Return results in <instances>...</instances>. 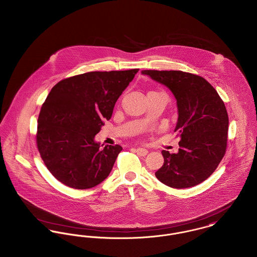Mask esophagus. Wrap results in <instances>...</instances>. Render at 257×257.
Returning a JSON list of instances; mask_svg holds the SVG:
<instances>
[{"instance_id":"34e87169","label":"esophagus","mask_w":257,"mask_h":257,"mask_svg":"<svg viewBox=\"0 0 257 257\" xmlns=\"http://www.w3.org/2000/svg\"><path fill=\"white\" fill-rule=\"evenodd\" d=\"M135 151L137 152V154L138 155H140V156H146L148 153H149V151L148 150H146V149H142V148H138L135 150Z\"/></svg>"}]
</instances>
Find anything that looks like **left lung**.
<instances>
[{"label": "left lung", "instance_id": "8db88e82", "mask_svg": "<svg viewBox=\"0 0 257 257\" xmlns=\"http://www.w3.org/2000/svg\"><path fill=\"white\" fill-rule=\"evenodd\" d=\"M165 85L177 100L175 132L178 153L162 151L164 164L156 178L173 188H188L206 181L222 160L227 147L228 114L218 93L202 76L181 71H142Z\"/></svg>", "mask_w": 257, "mask_h": 257}]
</instances>
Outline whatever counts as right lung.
Here are the masks:
<instances>
[{"instance_id":"right-lung-1","label":"right lung","mask_w":257,"mask_h":257,"mask_svg":"<svg viewBox=\"0 0 257 257\" xmlns=\"http://www.w3.org/2000/svg\"><path fill=\"white\" fill-rule=\"evenodd\" d=\"M138 72H90L52 87L39 114L37 146L55 179L75 189H88L106 180L122 148L100 149L94 138Z\"/></svg>"}]
</instances>
